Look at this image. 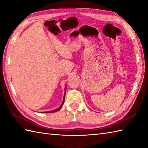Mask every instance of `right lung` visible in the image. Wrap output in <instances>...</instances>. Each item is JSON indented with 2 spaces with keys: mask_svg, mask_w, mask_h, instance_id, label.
Instances as JSON below:
<instances>
[{
  "mask_svg": "<svg viewBox=\"0 0 148 148\" xmlns=\"http://www.w3.org/2000/svg\"><path fill=\"white\" fill-rule=\"evenodd\" d=\"M65 92H66V86H65ZM65 95H64V98H63V102H62V105H61V106L59 108H58V109H56V110H53V111H50V112H44V113H53V112H57V111H58L59 110L62 108V106H63V103H64V100H65Z\"/></svg>",
  "mask_w": 148,
  "mask_h": 148,
  "instance_id": "obj_1",
  "label": "right lung"
}]
</instances>
